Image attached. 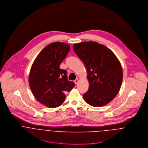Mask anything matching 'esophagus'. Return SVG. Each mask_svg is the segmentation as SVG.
Returning a JSON list of instances; mask_svg holds the SVG:
<instances>
[{
    "mask_svg": "<svg viewBox=\"0 0 148 148\" xmlns=\"http://www.w3.org/2000/svg\"><path fill=\"white\" fill-rule=\"evenodd\" d=\"M74 82H75V83L76 84H77L79 83V80L76 79V80H75L74 81Z\"/></svg>",
    "mask_w": 148,
    "mask_h": 148,
    "instance_id": "obj_1",
    "label": "esophagus"
}]
</instances>
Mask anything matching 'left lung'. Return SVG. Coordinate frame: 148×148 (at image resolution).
I'll return each instance as SVG.
<instances>
[{
	"mask_svg": "<svg viewBox=\"0 0 148 148\" xmlns=\"http://www.w3.org/2000/svg\"><path fill=\"white\" fill-rule=\"evenodd\" d=\"M75 53L87 71L89 87L83 95L85 102L95 107L106 106L119 93L123 82V69L114 53L96 42L75 44Z\"/></svg>",
	"mask_w": 148,
	"mask_h": 148,
	"instance_id": "1",
	"label": "left lung"
}]
</instances>
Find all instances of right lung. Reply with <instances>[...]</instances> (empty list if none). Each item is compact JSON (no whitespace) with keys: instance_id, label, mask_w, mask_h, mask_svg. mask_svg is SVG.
<instances>
[{"instance_id":"add662e5","label":"right lung","mask_w":148,"mask_h":148,"mask_svg":"<svg viewBox=\"0 0 148 148\" xmlns=\"http://www.w3.org/2000/svg\"><path fill=\"white\" fill-rule=\"evenodd\" d=\"M70 49L68 44L54 42L46 46L32 65L29 84L36 99L48 108H54L63 103L66 92L75 85L69 82L66 71L60 65Z\"/></svg>"}]
</instances>
